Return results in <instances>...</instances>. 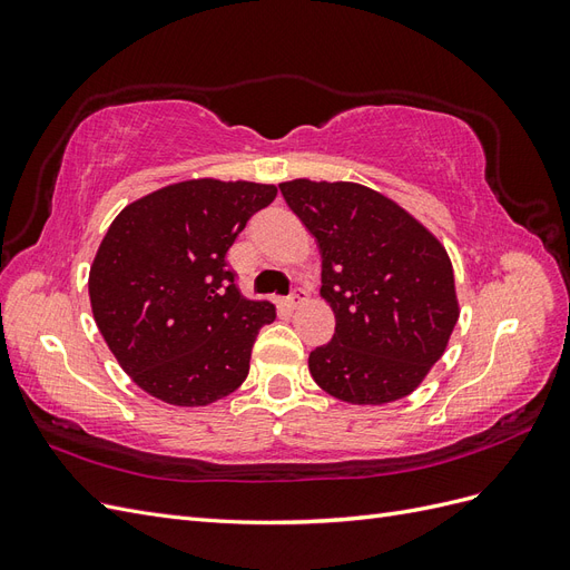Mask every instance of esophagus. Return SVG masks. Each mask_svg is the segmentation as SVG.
I'll list each match as a JSON object with an SVG mask.
<instances>
[{"instance_id":"1","label":"esophagus","mask_w":570,"mask_h":570,"mask_svg":"<svg viewBox=\"0 0 570 570\" xmlns=\"http://www.w3.org/2000/svg\"><path fill=\"white\" fill-rule=\"evenodd\" d=\"M304 299H306V289L304 287H295V289L289 292V297L285 299V304H287V308H297Z\"/></svg>"}]
</instances>
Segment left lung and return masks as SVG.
<instances>
[{
    "label": "left lung",
    "mask_w": 570,
    "mask_h": 570,
    "mask_svg": "<svg viewBox=\"0 0 570 570\" xmlns=\"http://www.w3.org/2000/svg\"><path fill=\"white\" fill-rule=\"evenodd\" d=\"M281 193L323 254L321 295L335 335L308 371L350 404L402 400L435 366L459 304L444 247L402 206L356 183H283Z\"/></svg>",
    "instance_id": "left-lung-1"
}]
</instances>
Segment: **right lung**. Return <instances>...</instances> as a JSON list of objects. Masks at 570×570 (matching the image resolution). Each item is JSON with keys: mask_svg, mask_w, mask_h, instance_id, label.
<instances>
[{"mask_svg": "<svg viewBox=\"0 0 570 570\" xmlns=\"http://www.w3.org/2000/svg\"><path fill=\"white\" fill-rule=\"evenodd\" d=\"M278 195L273 185L185 180L116 216L90 268L99 333L132 381L176 406H204L245 383L275 306L237 287L228 249Z\"/></svg>", "mask_w": 570, "mask_h": 570, "instance_id": "add662e5", "label": "right lung"}]
</instances>
